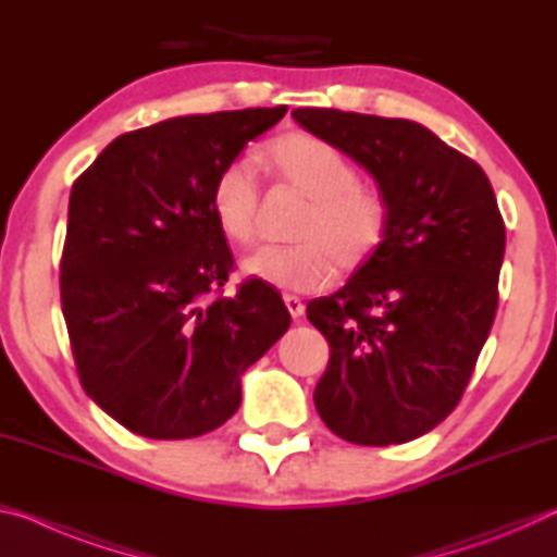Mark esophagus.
I'll use <instances>...</instances> for the list:
<instances>
[{"mask_svg":"<svg viewBox=\"0 0 557 557\" xmlns=\"http://www.w3.org/2000/svg\"><path fill=\"white\" fill-rule=\"evenodd\" d=\"M282 299H285V305H287L292 317H295V319L305 317V301H301L297 295H289V292H285V295H282Z\"/></svg>","mask_w":557,"mask_h":557,"instance_id":"esophagus-1","label":"esophagus"}]
</instances>
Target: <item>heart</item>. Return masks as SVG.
<instances>
[{
  "label": "heart",
  "instance_id": "b5f03b06",
  "mask_svg": "<svg viewBox=\"0 0 557 557\" xmlns=\"http://www.w3.org/2000/svg\"><path fill=\"white\" fill-rule=\"evenodd\" d=\"M265 157L282 184L307 199L292 228V245H262L245 256L243 270L272 287L314 292L338 270L369 260L388 228V201L379 188L358 182L356 166L324 139L307 132L282 135ZM260 184L250 159H233L215 176L211 211L231 243L256 238Z\"/></svg>",
  "mask_w": 557,
  "mask_h": 557
}]
</instances>
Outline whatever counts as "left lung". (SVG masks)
I'll return each mask as SVG.
<instances>
[{
	"label": "left lung",
	"mask_w": 557,
	"mask_h": 557,
	"mask_svg": "<svg viewBox=\"0 0 557 557\" xmlns=\"http://www.w3.org/2000/svg\"><path fill=\"white\" fill-rule=\"evenodd\" d=\"M292 117L361 164L388 201L379 250L307 305L332 346L317 412L354 445L410 442L457 408L492 332L506 248L494 188L418 122L332 108Z\"/></svg>",
	"instance_id": "obj_1"
}]
</instances>
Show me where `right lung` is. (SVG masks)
I'll use <instances>...</instances> for the list:
<instances>
[{"label":"right lung","mask_w":557,"mask_h":557,"mask_svg":"<svg viewBox=\"0 0 557 557\" xmlns=\"http://www.w3.org/2000/svg\"><path fill=\"white\" fill-rule=\"evenodd\" d=\"M287 108L186 115L125 132L71 188L61 307L81 385L112 420L152 440L221 428L240 375L287 332L275 289L215 297L233 252L211 211L225 164Z\"/></svg>","instance_id":"right-lung-1"}]
</instances>
